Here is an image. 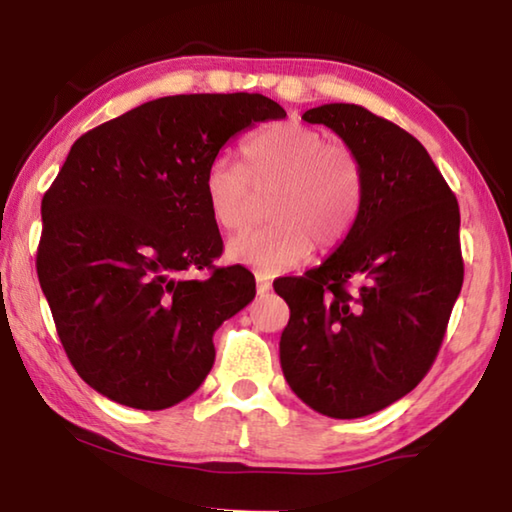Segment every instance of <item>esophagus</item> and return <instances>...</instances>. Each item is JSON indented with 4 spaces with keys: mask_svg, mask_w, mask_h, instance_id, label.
<instances>
[{
    "mask_svg": "<svg viewBox=\"0 0 512 512\" xmlns=\"http://www.w3.org/2000/svg\"><path fill=\"white\" fill-rule=\"evenodd\" d=\"M255 282H257V293H266L268 289H271V280H268V277L262 273L255 275Z\"/></svg>",
    "mask_w": 512,
    "mask_h": 512,
    "instance_id": "esophagus-1",
    "label": "esophagus"
}]
</instances>
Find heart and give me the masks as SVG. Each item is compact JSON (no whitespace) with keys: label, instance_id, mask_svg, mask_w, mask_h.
Masks as SVG:
<instances>
[{"label":"heart","instance_id":"heart-1","mask_svg":"<svg viewBox=\"0 0 512 512\" xmlns=\"http://www.w3.org/2000/svg\"><path fill=\"white\" fill-rule=\"evenodd\" d=\"M244 167L228 153L207 164L205 203L225 232L241 230L255 212V194L266 201V225L228 241V257L264 275L284 273L305 259L314 241L332 248L357 221L363 171L348 146L332 144L318 128L266 126L244 142Z\"/></svg>","mask_w":512,"mask_h":512}]
</instances>
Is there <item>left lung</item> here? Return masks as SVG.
<instances>
[{"mask_svg": "<svg viewBox=\"0 0 512 512\" xmlns=\"http://www.w3.org/2000/svg\"><path fill=\"white\" fill-rule=\"evenodd\" d=\"M302 119L357 155L363 198L323 264L273 284L291 309L280 363L314 411L363 418L411 393L436 359L463 287L461 214L427 149L393 121L354 103Z\"/></svg>", "mask_w": 512, "mask_h": 512, "instance_id": "obj_1", "label": "left lung"}]
</instances>
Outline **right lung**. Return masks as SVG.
I'll use <instances>...</instances> for the list:
<instances>
[{
	"label": "right lung",
	"instance_id": "right-lung-1",
	"mask_svg": "<svg viewBox=\"0 0 512 512\" xmlns=\"http://www.w3.org/2000/svg\"><path fill=\"white\" fill-rule=\"evenodd\" d=\"M284 117L264 94H176L74 142L42 198L36 266L60 343L94 391L160 411L203 384L214 332L255 298L244 266L188 277L223 250L205 169L230 137Z\"/></svg>",
	"mask_w": 512,
	"mask_h": 512
}]
</instances>
